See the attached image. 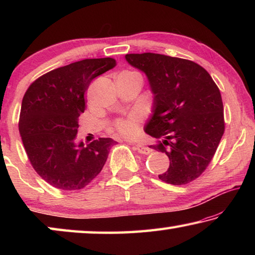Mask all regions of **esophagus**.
Masks as SVG:
<instances>
[{
	"label": "esophagus",
	"mask_w": 255,
	"mask_h": 255,
	"mask_svg": "<svg viewBox=\"0 0 255 255\" xmlns=\"http://www.w3.org/2000/svg\"><path fill=\"white\" fill-rule=\"evenodd\" d=\"M135 149L139 154H144V155H147V154H149L150 152H152V149H150L149 147H147V146H144V145H140V144L135 145Z\"/></svg>",
	"instance_id": "34e87169"
}]
</instances>
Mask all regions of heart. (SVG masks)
<instances>
[{
  "mask_svg": "<svg viewBox=\"0 0 255 255\" xmlns=\"http://www.w3.org/2000/svg\"><path fill=\"white\" fill-rule=\"evenodd\" d=\"M141 120L140 115L138 112L133 111L127 115L126 117L119 118L116 120L115 123V130L122 136L127 138H131L137 133L138 125H139Z\"/></svg>",
  "mask_w": 255,
  "mask_h": 255,
  "instance_id": "heart-1",
  "label": "heart"
}]
</instances>
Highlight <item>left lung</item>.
<instances>
[{
  "mask_svg": "<svg viewBox=\"0 0 255 255\" xmlns=\"http://www.w3.org/2000/svg\"><path fill=\"white\" fill-rule=\"evenodd\" d=\"M125 57L145 73L154 94L145 132L157 139L149 147L170 158L159 180L173 185L190 183L207 169L225 130L218 86L192 60L153 53Z\"/></svg>",
  "mask_w": 255,
  "mask_h": 255,
  "instance_id": "8db88e82",
  "label": "left lung"
}]
</instances>
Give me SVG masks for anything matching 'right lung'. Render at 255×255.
Returning <instances> with one entry per match:
<instances>
[{
    "mask_svg": "<svg viewBox=\"0 0 255 255\" xmlns=\"http://www.w3.org/2000/svg\"><path fill=\"white\" fill-rule=\"evenodd\" d=\"M116 66L114 58H91L46 73L32 82L21 105L19 131L34 171L60 190H80L100 173L112 138L76 143L85 92L97 76Z\"/></svg>",
    "mask_w": 255,
    "mask_h": 255,
    "instance_id": "1",
    "label": "right lung"
}]
</instances>
